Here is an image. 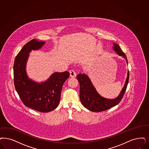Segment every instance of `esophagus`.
<instances>
[{
  "instance_id": "1",
  "label": "esophagus",
  "mask_w": 149,
  "mask_h": 149,
  "mask_svg": "<svg viewBox=\"0 0 149 149\" xmlns=\"http://www.w3.org/2000/svg\"><path fill=\"white\" fill-rule=\"evenodd\" d=\"M70 76L71 77H74L76 76V72H75L74 70H70Z\"/></svg>"
}]
</instances>
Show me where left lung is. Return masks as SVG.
Masks as SVG:
<instances>
[{"label":"left lung","instance_id":"1","mask_svg":"<svg viewBox=\"0 0 149 149\" xmlns=\"http://www.w3.org/2000/svg\"><path fill=\"white\" fill-rule=\"evenodd\" d=\"M113 49L120 56L123 57L127 62V56L121 51L119 46L113 43ZM77 78L79 83V98L83 105L89 110L94 112H100L108 110L118 104L123 97L126 91L129 79V72L127 73V77L120 94L114 99L106 98L100 95L94 87L90 78L86 74L79 73L77 74Z\"/></svg>","mask_w":149,"mask_h":149}]
</instances>
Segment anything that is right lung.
Listing matches in <instances>:
<instances>
[{
	"mask_svg": "<svg viewBox=\"0 0 149 149\" xmlns=\"http://www.w3.org/2000/svg\"><path fill=\"white\" fill-rule=\"evenodd\" d=\"M45 42L33 39L25 45L18 53L14 63L15 87L25 106L40 112L47 113L55 109L60 103L61 91L70 73L55 72L44 82H37L30 78L26 63L32 50L41 49Z\"/></svg>",
	"mask_w": 149,
	"mask_h": 149,
	"instance_id": "1",
	"label": "right lung"
}]
</instances>
